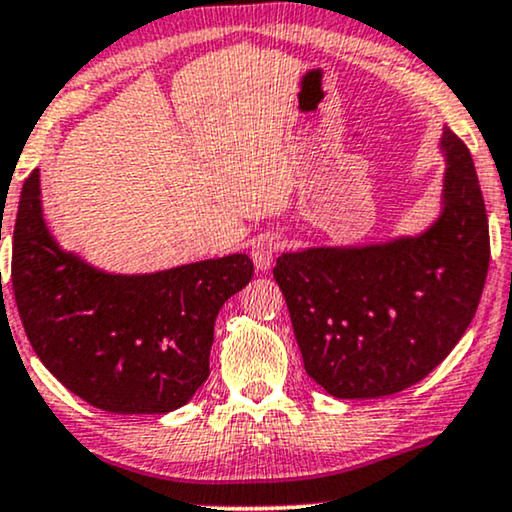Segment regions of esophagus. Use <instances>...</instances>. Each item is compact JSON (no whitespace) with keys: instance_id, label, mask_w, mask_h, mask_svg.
Instances as JSON below:
<instances>
[{"instance_id":"34e87169","label":"esophagus","mask_w":512,"mask_h":512,"mask_svg":"<svg viewBox=\"0 0 512 512\" xmlns=\"http://www.w3.org/2000/svg\"><path fill=\"white\" fill-rule=\"evenodd\" d=\"M278 248H281V236L278 234H262L252 241L250 257L255 262L257 271H269L271 264H274V257Z\"/></svg>"}]
</instances>
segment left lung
<instances>
[{"label":"left lung","mask_w":512,"mask_h":512,"mask_svg":"<svg viewBox=\"0 0 512 512\" xmlns=\"http://www.w3.org/2000/svg\"><path fill=\"white\" fill-rule=\"evenodd\" d=\"M440 210L419 234L283 252L274 278L304 370L342 400L381 398L433 372L478 311L489 224L468 147L445 126Z\"/></svg>","instance_id":"obj_1"}]
</instances>
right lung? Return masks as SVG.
<instances>
[{
  "label": "right lung",
  "mask_w": 512,
  "mask_h": 512,
  "mask_svg": "<svg viewBox=\"0 0 512 512\" xmlns=\"http://www.w3.org/2000/svg\"><path fill=\"white\" fill-rule=\"evenodd\" d=\"M243 252L152 274H114L65 250L32 170L13 227L11 285L25 335L53 377L98 410L166 414L210 374L215 318L250 283Z\"/></svg>",
  "instance_id": "add662e5"
}]
</instances>
